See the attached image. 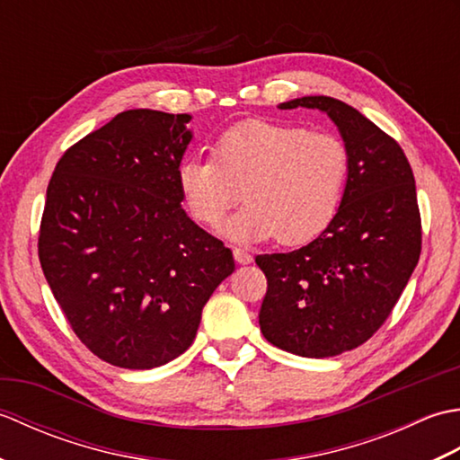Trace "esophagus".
I'll use <instances>...</instances> for the list:
<instances>
[{
  "label": "esophagus",
  "instance_id": "34e87169",
  "mask_svg": "<svg viewBox=\"0 0 460 460\" xmlns=\"http://www.w3.org/2000/svg\"><path fill=\"white\" fill-rule=\"evenodd\" d=\"M233 257H235V261L241 262V265H249V262H252V255H249L245 249L239 247H233Z\"/></svg>",
  "mask_w": 460,
  "mask_h": 460
}]
</instances>
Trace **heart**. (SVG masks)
<instances>
[{
  "mask_svg": "<svg viewBox=\"0 0 460 460\" xmlns=\"http://www.w3.org/2000/svg\"><path fill=\"white\" fill-rule=\"evenodd\" d=\"M211 158L181 162L185 208L205 227H217L243 191L249 203L227 233L247 241L316 239L338 215L349 175L348 146L336 136L265 119L233 124L213 142Z\"/></svg>",
  "mask_w": 460,
  "mask_h": 460,
  "instance_id": "b5f03b06",
  "label": "heart"
}]
</instances>
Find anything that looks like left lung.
Returning <instances> with one entry per match:
<instances>
[{
	"mask_svg": "<svg viewBox=\"0 0 460 460\" xmlns=\"http://www.w3.org/2000/svg\"><path fill=\"white\" fill-rule=\"evenodd\" d=\"M336 122L349 175L330 227L290 252L259 255L267 295L261 332L302 358H330L364 344L384 326L421 255V213L413 170L392 136L332 96L282 102Z\"/></svg>",
	"mask_w": 460,
	"mask_h": 460,
	"instance_id": "left-lung-1",
	"label": "left lung"
}]
</instances>
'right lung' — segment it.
<instances>
[{"label": "right lung", "instance_id": "right-lung-1", "mask_svg": "<svg viewBox=\"0 0 460 460\" xmlns=\"http://www.w3.org/2000/svg\"><path fill=\"white\" fill-rule=\"evenodd\" d=\"M190 120L116 114L61 155L47 185L43 275L75 334L112 366L152 369L183 354L235 270L231 249L181 209Z\"/></svg>", "mask_w": 460, "mask_h": 460}]
</instances>
